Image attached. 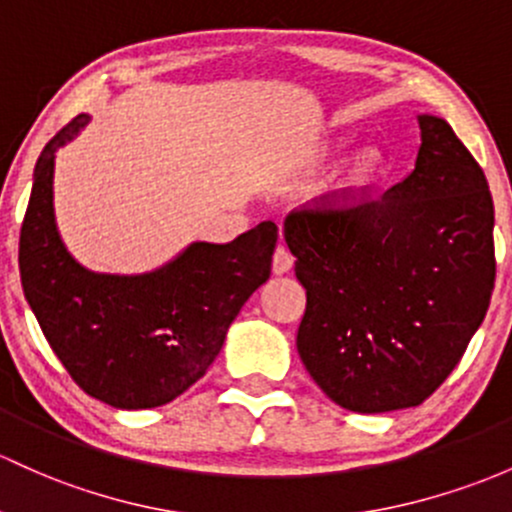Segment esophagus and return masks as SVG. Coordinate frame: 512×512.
<instances>
[{"instance_id": "34e87169", "label": "esophagus", "mask_w": 512, "mask_h": 512, "mask_svg": "<svg viewBox=\"0 0 512 512\" xmlns=\"http://www.w3.org/2000/svg\"><path fill=\"white\" fill-rule=\"evenodd\" d=\"M293 254H290V249L285 244H278L276 254H273V273L276 276H283V273H288L290 268H293Z\"/></svg>"}]
</instances>
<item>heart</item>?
I'll return each instance as SVG.
<instances>
[{
    "mask_svg": "<svg viewBox=\"0 0 512 512\" xmlns=\"http://www.w3.org/2000/svg\"><path fill=\"white\" fill-rule=\"evenodd\" d=\"M383 168V153L378 151L376 146H368L364 151L356 153V158L351 161L349 175H346V183L351 188H364V185L371 183Z\"/></svg>",
    "mask_w": 512,
    "mask_h": 512,
    "instance_id": "heart-1",
    "label": "heart"
}]
</instances>
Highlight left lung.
Instances as JSON below:
<instances>
[{
  "instance_id": "obj_1",
  "label": "left lung",
  "mask_w": 512,
  "mask_h": 512,
  "mask_svg": "<svg viewBox=\"0 0 512 512\" xmlns=\"http://www.w3.org/2000/svg\"><path fill=\"white\" fill-rule=\"evenodd\" d=\"M405 180L283 224L307 290L298 354L351 412L415 408L454 371L496 280L486 175L444 119L420 114Z\"/></svg>"
}]
</instances>
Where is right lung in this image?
<instances>
[{
  "label": "right lung",
  "instance_id": "1",
  "mask_svg": "<svg viewBox=\"0 0 512 512\" xmlns=\"http://www.w3.org/2000/svg\"><path fill=\"white\" fill-rule=\"evenodd\" d=\"M90 122L78 114L38 156L19 236L24 295L60 364L92 398L122 410L166 405L217 359L241 305L271 276L278 227L229 244L195 241L166 266L112 276L80 266L53 212L56 151Z\"/></svg>",
  "mask_w": 512,
  "mask_h": 512
}]
</instances>
